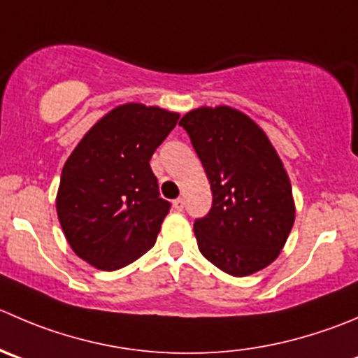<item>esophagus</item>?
Returning <instances> with one entry per match:
<instances>
[{
    "label": "esophagus",
    "mask_w": 358,
    "mask_h": 358,
    "mask_svg": "<svg viewBox=\"0 0 358 358\" xmlns=\"http://www.w3.org/2000/svg\"><path fill=\"white\" fill-rule=\"evenodd\" d=\"M173 206H175V210L182 211L183 210V199H182V197H178V199L173 201Z\"/></svg>",
    "instance_id": "esophagus-1"
}]
</instances>
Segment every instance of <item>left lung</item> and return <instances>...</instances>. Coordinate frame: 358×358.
Here are the masks:
<instances>
[{
  "mask_svg": "<svg viewBox=\"0 0 358 358\" xmlns=\"http://www.w3.org/2000/svg\"><path fill=\"white\" fill-rule=\"evenodd\" d=\"M180 126L213 194L211 210L194 222L199 252L227 275L260 271L280 255L296 218L282 159L266 133L231 106H201Z\"/></svg>",
  "mask_w": 358,
  "mask_h": 358,
  "instance_id": "1",
  "label": "left lung"
}]
</instances>
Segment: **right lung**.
<instances>
[{
  "label": "right lung",
  "instance_id": "add662e5",
  "mask_svg": "<svg viewBox=\"0 0 358 358\" xmlns=\"http://www.w3.org/2000/svg\"><path fill=\"white\" fill-rule=\"evenodd\" d=\"M180 115L126 103L99 119L64 162L57 217L73 252L115 271L155 245L171 204L159 196L150 159Z\"/></svg>",
  "mask_w": 358,
  "mask_h": 358
}]
</instances>
